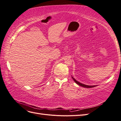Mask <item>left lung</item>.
I'll return each mask as SVG.
<instances>
[{"mask_svg":"<svg viewBox=\"0 0 121 121\" xmlns=\"http://www.w3.org/2000/svg\"><path fill=\"white\" fill-rule=\"evenodd\" d=\"M72 79H73V80H74V81H75V82L76 84H77L78 85H80V86H82V87H85V88H93V87H95V86H97V85L89 86V85H85V84H82V83H80V82H78V81H77V80H75V79H74V78H73L72 76Z\"/></svg>","mask_w":121,"mask_h":121,"instance_id":"8db88e82","label":"left lung"}]
</instances>
